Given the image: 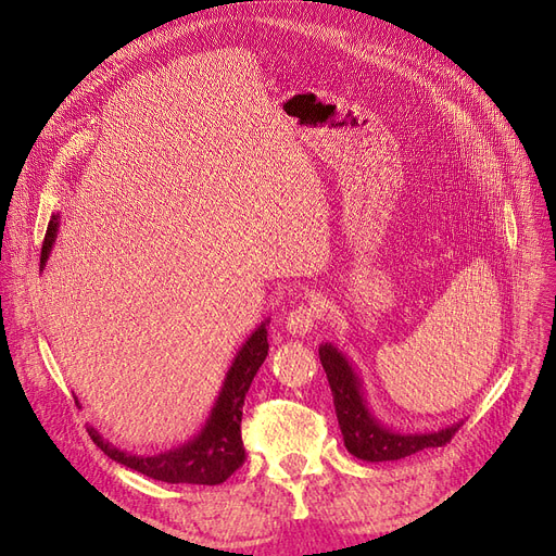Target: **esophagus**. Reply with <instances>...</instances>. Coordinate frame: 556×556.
Instances as JSON below:
<instances>
[{
	"mask_svg": "<svg viewBox=\"0 0 556 556\" xmlns=\"http://www.w3.org/2000/svg\"><path fill=\"white\" fill-rule=\"evenodd\" d=\"M318 318H320V304L316 300L302 302V304L293 306L289 318H286V330H289L291 334L304 337L314 330Z\"/></svg>",
	"mask_w": 556,
	"mask_h": 556,
	"instance_id": "esophagus-1",
	"label": "esophagus"
}]
</instances>
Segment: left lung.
<instances>
[{
	"label": "left lung",
	"instance_id": "left-lung-1",
	"mask_svg": "<svg viewBox=\"0 0 556 556\" xmlns=\"http://www.w3.org/2000/svg\"><path fill=\"white\" fill-rule=\"evenodd\" d=\"M318 355L327 380H330L343 444L359 460H401L405 456L417 454V451L442 446L456 435V430L463 424L458 421L454 426L435 430V433H399V430L387 428L368 409L362 392V380L339 348L332 343H323L318 348Z\"/></svg>",
	"mask_w": 556,
	"mask_h": 556
}]
</instances>
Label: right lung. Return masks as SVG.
<instances>
[{
	"instance_id": "obj_1",
	"label": "right lung",
	"mask_w": 556,
	"mask_h": 556,
	"mask_svg": "<svg viewBox=\"0 0 556 556\" xmlns=\"http://www.w3.org/2000/svg\"><path fill=\"white\" fill-rule=\"evenodd\" d=\"M56 231H59V217L52 215L46 240H43V250H40V270H43L48 263L52 244L56 240ZM265 323H261L252 332V337L242 343L229 368V374L224 378L222 392L211 409L208 419H205V426L190 442L164 451V454L135 456V454H128V451L116 448L112 442L102 440L98 430L89 426L87 430L93 444L100 446V451L108 458L139 471V475H147L155 481L192 483V485L224 483L244 463V446L240 438L242 405H244V394L250 392V384L258 371V366L267 357V348H270L267 345Z\"/></svg>"
}]
</instances>
